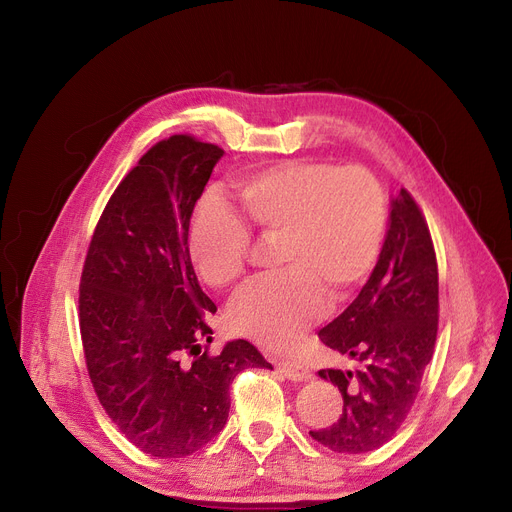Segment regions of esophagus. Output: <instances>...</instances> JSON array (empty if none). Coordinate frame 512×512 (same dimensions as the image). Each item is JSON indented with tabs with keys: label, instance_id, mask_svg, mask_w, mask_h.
Masks as SVG:
<instances>
[{
	"label": "esophagus",
	"instance_id": "34e87169",
	"mask_svg": "<svg viewBox=\"0 0 512 512\" xmlns=\"http://www.w3.org/2000/svg\"><path fill=\"white\" fill-rule=\"evenodd\" d=\"M278 370L284 372V377L290 381H311L313 379V370L309 366H304L300 362H278Z\"/></svg>",
	"mask_w": 512,
	"mask_h": 512
}]
</instances>
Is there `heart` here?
<instances>
[{"instance_id":"heart-1","label":"heart","mask_w":512,"mask_h":512,"mask_svg":"<svg viewBox=\"0 0 512 512\" xmlns=\"http://www.w3.org/2000/svg\"><path fill=\"white\" fill-rule=\"evenodd\" d=\"M251 226L280 241L282 274L251 284L232 306V325L269 350H290L329 304L348 298L377 263L387 222L381 183L362 166L294 158L236 181ZM249 226L218 197H203L189 226L199 278L230 288L249 269Z\"/></svg>"}]
</instances>
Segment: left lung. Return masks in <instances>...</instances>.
I'll use <instances>...</instances> for the list:
<instances>
[{
  "label": "left lung",
  "instance_id": "left-lung-1",
  "mask_svg": "<svg viewBox=\"0 0 512 512\" xmlns=\"http://www.w3.org/2000/svg\"><path fill=\"white\" fill-rule=\"evenodd\" d=\"M438 331V265L428 222L407 189L391 203L377 265L356 300L319 331L354 370H319L344 397L337 422L309 434L323 447L360 455L383 447L418 397Z\"/></svg>",
  "mask_w": 512,
  "mask_h": 512
}]
</instances>
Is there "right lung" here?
<instances>
[{
  "label": "right lung",
  "instance_id": "right-lung-1",
  "mask_svg": "<svg viewBox=\"0 0 512 512\" xmlns=\"http://www.w3.org/2000/svg\"><path fill=\"white\" fill-rule=\"evenodd\" d=\"M224 150L189 133L154 144L117 185L90 238L80 280V333L94 393L140 451L177 459L224 428L230 385L271 368L247 339L218 356L189 255V222Z\"/></svg>",
  "mask_w": 512,
  "mask_h": 512
}]
</instances>
